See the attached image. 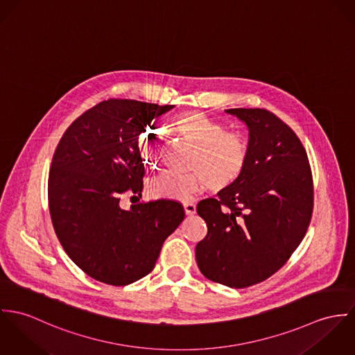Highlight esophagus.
<instances>
[{
	"label": "esophagus",
	"mask_w": 355,
	"mask_h": 355,
	"mask_svg": "<svg viewBox=\"0 0 355 355\" xmlns=\"http://www.w3.org/2000/svg\"><path fill=\"white\" fill-rule=\"evenodd\" d=\"M184 209H185V214H187L188 216H192V215L196 214V205H195L193 202H187V204H184Z\"/></svg>",
	"instance_id": "esophagus-1"
}]
</instances>
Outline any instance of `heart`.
<instances>
[{
	"label": "heart",
	"instance_id": "1",
	"mask_svg": "<svg viewBox=\"0 0 355 355\" xmlns=\"http://www.w3.org/2000/svg\"><path fill=\"white\" fill-rule=\"evenodd\" d=\"M170 129L195 147L188 174L163 171L148 182V193L158 198L189 200L205 189L223 192L241 180L250 159V141L242 130H226L219 119L197 110L175 114L168 121ZM140 155L147 166L159 160L160 139L153 129L139 137Z\"/></svg>",
	"mask_w": 355,
	"mask_h": 355
}]
</instances>
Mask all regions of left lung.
<instances>
[{
	"label": "left lung",
	"mask_w": 355,
	"mask_h": 355,
	"mask_svg": "<svg viewBox=\"0 0 355 355\" xmlns=\"http://www.w3.org/2000/svg\"><path fill=\"white\" fill-rule=\"evenodd\" d=\"M226 113L246 123L250 159L236 185L197 204L208 233L197 243L196 261L209 280L245 288L274 275L304 239L313 180L302 143L274 113Z\"/></svg>",
	"instance_id": "1"
}]
</instances>
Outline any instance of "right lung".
I'll return each mask as SVG.
<instances>
[{"mask_svg": "<svg viewBox=\"0 0 355 355\" xmlns=\"http://www.w3.org/2000/svg\"><path fill=\"white\" fill-rule=\"evenodd\" d=\"M173 107L103 101L75 119L55 148L47 187L53 227L71 260L95 280L126 286L148 275L185 218L174 200L119 205L125 193L141 196L139 136Z\"/></svg>", "mask_w": 355, "mask_h": 355, "instance_id": "1", "label": "right lung"}]
</instances>
